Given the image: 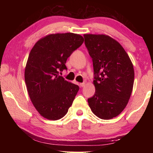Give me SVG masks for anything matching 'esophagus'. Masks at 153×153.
Returning <instances> with one entry per match:
<instances>
[{
    "label": "esophagus",
    "mask_w": 153,
    "mask_h": 153,
    "mask_svg": "<svg viewBox=\"0 0 153 153\" xmlns=\"http://www.w3.org/2000/svg\"><path fill=\"white\" fill-rule=\"evenodd\" d=\"M85 84H86V83H85V82H83V83H81L80 84H79V85H80L81 87H84L85 85Z\"/></svg>",
    "instance_id": "34e87169"
}]
</instances>
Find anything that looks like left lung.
<instances>
[{
  "label": "left lung",
  "mask_w": 153,
  "mask_h": 153,
  "mask_svg": "<svg viewBox=\"0 0 153 153\" xmlns=\"http://www.w3.org/2000/svg\"><path fill=\"white\" fill-rule=\"evenodd\" d=\"M85 45L93 60L95 93L88 99L98 118L108 120L126 107L134 80L133 64L116 39L106 35H83Z\"/></svg>",
  "instance_id": "obj_1"
}]
</instances>
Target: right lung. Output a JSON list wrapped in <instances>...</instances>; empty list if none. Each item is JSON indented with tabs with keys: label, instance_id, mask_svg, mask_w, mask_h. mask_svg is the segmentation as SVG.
<instances>
[{
	"label": "right lung",
	"instance_id": "right-lung-1",
	"mask_svg": "<svg viewBox=\"0 0 153 153\" xmlns=\"http://www.w3.org/2000/svg\"><path fill=\"white\" fill-rule=\"evenodd\" d=\"M83 37L72 33L50 34L35 43L25 68V82L33 106L44 118H62L72 106L79 87L60 76Z\"/></svg>",
	"mask_w": 153,
	"mask_h": 153
}]
</instances>
